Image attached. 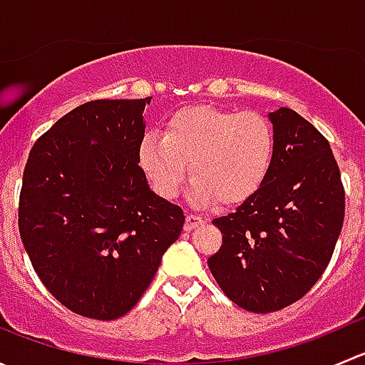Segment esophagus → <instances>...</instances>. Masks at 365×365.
<instances>
[{
	"instance_id": "obj_1",
	"label": "esophagus",
	"mask_w": 365,
	"mask_h": 365,
	"mask_svg": "<svg viewBox=\"0 0 365 365\" xmlns=\"http://www.w3.org/2000/svg\"><path fill=\"white\" fill-rule=\"evenodd\" d=\"M203 222H205L203 217L192 215V213H189V215L185 217V224H183V230H185V231H192V230H196V227L200 226V224H203Z\"/></svg>"
}]
</instances>
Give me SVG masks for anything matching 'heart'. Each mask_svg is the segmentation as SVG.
I'll return each instance as SVG.
<instances>
[{"label": "heart", "instance_id": "heart-1", "mask_svg": "<svg viewBox=\"0 0 365 365\" xmlns=\"http://www.w3.org/2000/svg\"><path fill=\"white\" fill-rule=\"evenodd\" d=\"M275 155V132L257 111L194 106L148 132L139 145V165L164 200H173L190 173L196 205H240L263 187ZM190 171H186V164Z\"/></svg>", "mask_w": 365, "mask_h": 365}]
</instances>
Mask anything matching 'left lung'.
I'll return each instance as SVG.
<instances>
[{
    "instance_id": "8db88e82",
    "label": "left lung",
    "mask_w": 365,
    "mask_h": 365,
    "mask_svg": "<svg viewBox=\"0 0 365 365\" xmlns=\"http://www.w3.org/2000/svg\"><path fill=\"white\" fill-rule=\"evenodd\" d=\"M275 132L270 175L233 213L208 268L226 297L251 312L300 300L332 257L344 220V189L329 141L293 109L268 114Z\"/></svg>"
}]
</instances>
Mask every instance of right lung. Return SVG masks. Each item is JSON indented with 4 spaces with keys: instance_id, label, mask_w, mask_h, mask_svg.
I'll return each mask as SVG.
<instances>
[{
    "instance_id": "add662e5",
    "label": "right lung",
    "mask_w": 365,
    "mask_h": 365,
    "mask_svg": "<svg viewBox=\"0 0 365 365\" xmlns=\"http://www.w3.org/2000/svg\"><path fill=\"white\" fill-rule=\"evenodd\" d=\"M150 101L86 102L36 139L26 162L21 240L51 295L84 318L127 314L185 222L138 164Z\"/></svg>"
}]
</instances>
